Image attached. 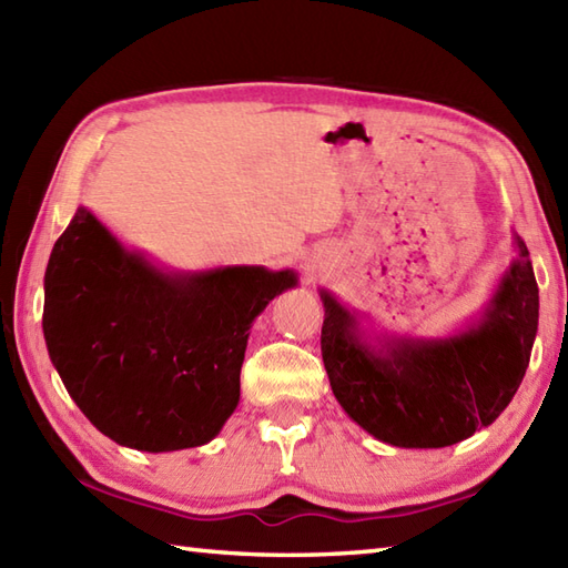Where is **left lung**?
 <instances>
[{
	"label": "left lung",
	"mask_w": 568,
	"mask_h": 568,
	"mask_svg": "<svg viewBox=\"0 0 568 568\" xmlns=\"http://www.w3.org/2000/svg\"><path fill=\"white\" fill-rule=\"evenodd\" d=\"M480 320L449 336H371L329 291L322 358L344 413L378 442L442 449L493 425L520 388L539 322V287L525 241Z\"/></svg>",
	"instance_id": "left-lung-1"
}]
</instances>
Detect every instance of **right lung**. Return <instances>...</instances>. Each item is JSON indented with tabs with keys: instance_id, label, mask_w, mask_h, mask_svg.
<instances>
[{
	"instance_id": "right-lung-1",
	"label": "right lung",
	"mask_w": 568,
	"mask_h": 568,
	"mask_svg": "<svg viewBox=\"0 0 568 568\" xmlns=\"http://www.w3.org/2000/svg\"><path fill=\"white\" fill-rule=\"evenodd\" d=\"M295 285L291 268H159L78 207L43 277L48 356L104 437L151 454L202 446L239 405L253 320Z\"/></svg>"
}]
</instances>
